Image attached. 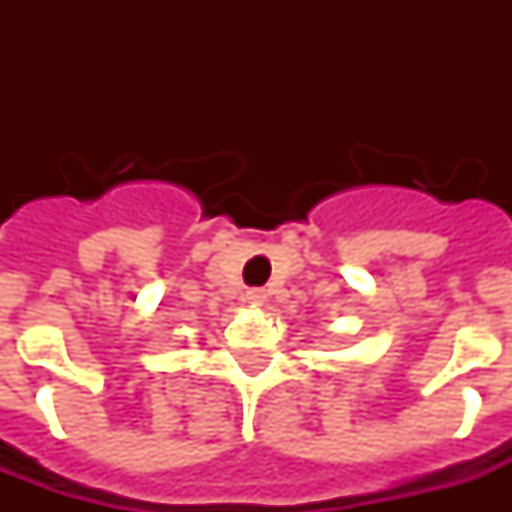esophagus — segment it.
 Instances as JSON below:
<instances>
[{
  "instance_id": "34e87169",
  "label": "esophagus",
  "mask_w": 512,
  "mask_h": 512,
  "mask_svg": "<svg viewBox=\"0 0 512 512\" xmlns=\"http://www.w3.org/2000/svg\"><path fill=\"white\" fill-rule=\"evenodd\" d=\"M244 300H247L252 308H260V305H265V300H268V292H265V289H249L247 295H244Z\"/></svg>"
}]
</instances>
